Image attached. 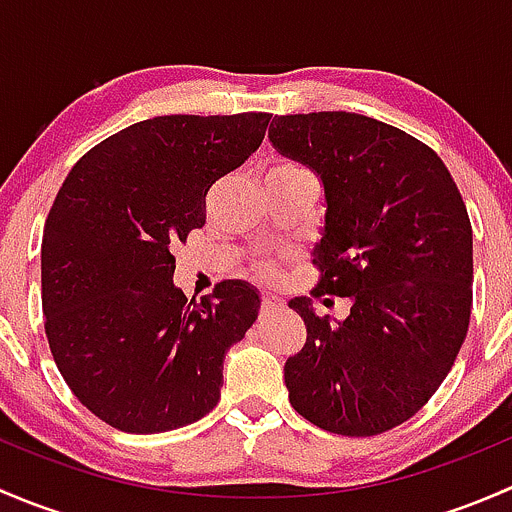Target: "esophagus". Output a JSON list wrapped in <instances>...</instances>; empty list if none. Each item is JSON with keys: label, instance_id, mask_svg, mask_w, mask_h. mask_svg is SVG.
<instances>
[{"label": "esophagus", "instance_id": "esophagus-1", "mask_svg": "<svg viewBox=\"0 0 512 512\" xmlns=\"http://www.w3.org/2000/svg\"><path fill=\"white\" fill-rule=\"evenodd\" d=\"M282 307V299L277 297V294H272V292H265L260 297V309H262V314H270V312H277V309Z\"/></svg>", "mask_w": 512, "mask_h": 512}]
</instances>
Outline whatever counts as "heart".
Returning <instances> with one entry per match:
<instances>
[{"label":"heart","instance_id":"b5f03b06","mask_svg":"<svg viewBox=\"0 0 512 512\" xmlns=\"http://www.w3.org/2000/svg\"><path fill=\"white\" fill-rule=\"evenodd\" d=\"M302 178H312L309 170L304 168L302 163L292 158H275L267 168V185H277V183H292V180H302ZM257 275L262 280H272L277 277V265L275 262H257Z\"/></svg>","mask_w":512,"mask_h":512}]
</instances>
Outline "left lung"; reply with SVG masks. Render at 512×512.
Instances as JSON below:
<instances>
[{"label": "left lung", "instance_id": "left-lung-1", "mask_svg": "<svg viewBox=\"0 0 512 512\" xmlns=\"http://www.w3.org/2000/svg\"><path fill=\"white\" fill-rule=\"evenodd\" d=\"M270 141L319 173L327 227L314 299L352 297L342 324L289 307L307 342L285 364L289 404L339 436H379L428 404L451 371L473 307V230L433 148L349 111L275 116Z\"/></svg>", "mask_w": 512, "mask_h": 512}]
</instances>
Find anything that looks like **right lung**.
I'll list each match as a JSON object with an SVG mask.
<instances>
[{
    "mask_svg": "<svg viewBox=\"0 0 512 512\" xmlns=\"http://www.w3.org/2000/svg\"><path fill=\"white\" fill-rule=\"evenodd\" d=\"M272 113L156 116L84 153L44 225L41 309L51 356L108 426L163 433L218 406L227 349L260 297L223 280L193 302L173 247L205 225L210 185L245 163Z\"/></svg>",
    "mask_w": 512,
    "mask_h": 512,
    "instance_id": "add662e5",
    "label": "right lung"
}]
</instances>
